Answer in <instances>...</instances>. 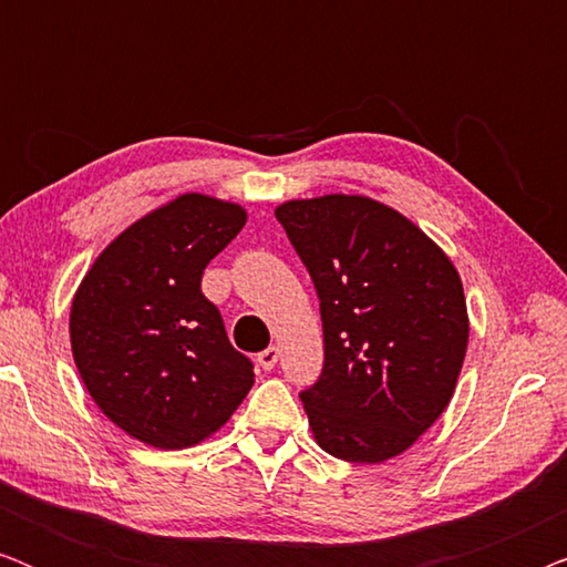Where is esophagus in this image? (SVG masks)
<instances>
[{"label": "esophagus", "instance_id": "1", "mask_svg": "<svg viewBox=\"0 0 567 567\" xmlns=\"http://www.w3.org/2000/svg\"><path fill=\"white\" fill-rule=\"evenodd\" d=\"M276 361H278V348L276 346H270V348H266V351L258 353V363H260L262 371L274 369Z\"/></svg>", "mask_w": 567, "mask_h": 567}]
</instances>
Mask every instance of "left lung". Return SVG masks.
Here are the masks:
<instances>
[{
    "label": "left lung",
    "mask_w": 567,
    "mask_h": 567,
    "mask_svg": "<svg viewBox=\"0 0 567 567\" xmlns=\"http://www.w3.org/2000/svg\"><path fill=\"white\" fill-rule=\"evenodd\" d=\"M276 219L320 299L324 367L299 394L315 441L346 462L392 460L454 394L470 338L462 278L423 229L374 198L286 200Z\"/></svg>",
    "instance_id": "1"
}]
</instances>
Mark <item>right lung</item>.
Returning a JSON list of instances; mask_svg holds the SVG:
<instances>
[{
	"label": "right lung",
	"instance_id": "add662e5",
	"mask_svg": "<svg viewBox=\"0 0 567 567\" xmlns=\"http://www.w3.org/2000/svg\"><path fill=\"white\" fill-rule=\"evenodd\" d=\"M239 204L183 193L123 229L82 278L69 315L74 363L97 408L142 444L185 449L221 429L255 382L200 291L245 227Z\"/></svg>",
	"mask_w": 567,
	"mask_h": 567
}]
</instances>
